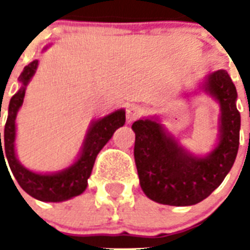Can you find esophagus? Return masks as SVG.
Listing matches in <instances>:
<instances>
[{
  "label": "esophagus",
  "instance_id": "34e87169",
  "mask_svg": "<svg viewBox=\"0 0 250 250\" xmlns=\"http://www.w3.org/2000/svg\"><path fill=\"white\" fill-rule=\"evenodd\" d=\"M141 111H143V110H141L140 106H129L128 109H127V122L131 123V122L136 121L137 118L141 115Z\"/></svg>",
  "mask_w": 250,
  "mask_h": 250
}]
</instances>
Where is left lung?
Returning a JSON list of instances; mask_svg holds the SVG:
<instances>
[{"label":"left lung","mask_w":250,"mask_h":250,"mask_svg":"<svg viewBox=\"0 0 250 250\" xmlns=\"http://www.w3.org/2000/svg\"><path fill=\"white\" fill-rule=\"evenodd\" d=\"M200 89L219 104L218 143L205 156L180 145L157 117L132 125L136 135L133 156L141 189L164 205H196L221 186L236 160L240 139L237 92L226 70L210 72Z\"/></svg>","instance_id":"1"}]
</instances>
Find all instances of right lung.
Here are the masks:
<instances>
[{"mask_svg":"<svg viewBox=\"0 0 250 250\" xmlns=\"http://www.w3.org/2000/svg\"><path fill=\"white\" fill-rule=\"evenodd\" d=\"M44 50H46V48H44ZM37 66H39L37 60L25 66L18 79L21 83V88L10 100L7 121L5 125V135L2 137V143L0 132V166L1 162H3L5 166L6 159L14 178L17 179L21 189L33 198L44 202H62L76 197L85 190L96 157L105 146L106 143L111 139L114 132L125 123V109L115 110L113 113L92 122L84 137L79 156L68 167L49 174H41L28 170L19 162L15 153V137H17L15 122H17L18 111L24 101L27 85L35 75Z\"/></svg>","mask_w":250,"mask_h":250,"instance_id":"add662e5","label":"right lung"}]
</instances>
